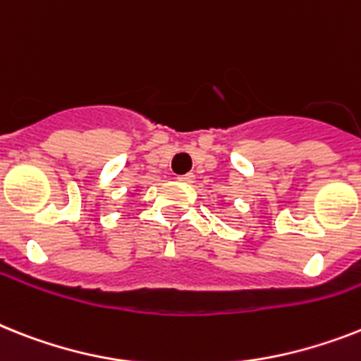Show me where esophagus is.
<instances>
[{"label":"esophagus","mask_w":361,"mask_h":361,"mask_svg":"<svg viewBox=\"0 0 361 361\" xmlns=\"http://www.w3.org/2000/svg\"><path fill=\"white\" fill-rule=\"evenodd\" d=\"M178 180H180V183H186V184H192L193 180H195V175L193 173H186V175H178Z\"/></svg>","instance_id":"1"}]
</instances>
